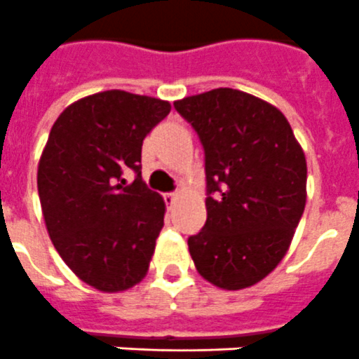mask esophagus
<instances>
[{"instance_id":"obj_1","label":"esophagus","mask_w":359,"mask_h":359,"mask_svg":"<svg viewBox=\"0 0 359 359\" xmlns=\"http://www.w3.org/2000/svg\"><path fill=\"white\" fill-rule=\"evenodd\" d=\"M163 199H165V203H167V207H172L174 203H176V199H177V194H176V192H169V194L163 196Z\"/></svg>"}]
</instances>
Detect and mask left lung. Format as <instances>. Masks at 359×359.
I'll use <instances>...</instances> for the list:
<instances>
[{"instance_id":"left-lung-1","label":"left lung","mask_w":359,"mask_h":359,"mask_svg":"<svg viewBox=\"0 0 359 359\" xmlns=\"http://www.w3.org/2000/svg\"><path fill=\"white\" fill-rule=\"evenodd\" d=\"M205 149L207 223L189 237L198 273L226 291L250 287L284 259L306 208L307 163L273 104L231 88L176 100Z\"/></svg>"}]
</instances>
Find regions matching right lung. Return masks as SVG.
Here are the masks:
<instances>
[{
  "mask_svg": "<svg viewBox=\"0 0 359 359\" xmlns=\"http://www.w3.org/2000/svg\"><path fill=\"white\" fill-rule=\"evenodd\" d=\"M170 104L122 90L69 104L53 123L37 167L46 230L73 273L102 293L147 275L165 201L142 180L144 138ZM137 172L128 186L123 174Z\"/></svg>",
  "mask_w": 359,
  "mask_h": 359,
  "instance_id": "1",
  "label": "right lung"
}]
</instances>
